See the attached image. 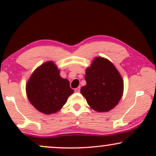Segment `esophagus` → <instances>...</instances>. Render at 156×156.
Listing matches in <instances>:
<instances>
[{"mask_svg": "<svg viewBox=\"0 0 156 156\" xmlns=\"http://www.w3.org/2000/svg\"><path fill=\"white\" fill-rule=\"evenodd\" d=\"M75 92H80V87H78V88H76L75 89Z\"/></svg>", "mask_w": 156, "mask_h": 156, "instance_id": "1", "label": "esophagus"}]
</instances>
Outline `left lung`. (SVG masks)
I'll return each instance as SVG.
<instances>
[{
    "label": "left lung",
    "instance_id": "8db88e82",
    "mask_svg": "<svg viewBox=\"0 0 156 156\" xmlns=\"http://www.w3.org/2000/svg\"><path fill=\"white\" fill-rule=\"evenodd\" d=\"M87 84L80 93L91 108L98 112L112 110L122 97L124 83L120 73L107 58L95 57L86 69Z\"/></svg>",
    "mask_w": 156,
    "mask_h": 156
}]
</instances>
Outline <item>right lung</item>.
<instances>
[{
  "label": "right lung",
  "mask_w": 156,
  "mask_h": 156,
  "mask_svg": "<svg viewBox=\"0 0 156 156\" xmlns=\"http://www.w3.org/2000/svg\"><path fill=\"white\" fill-rule=\"evenodd\" d=\"M28 101L39 112H58L74 92L69 80L60 76V69L52 61L44 62L34 71L26 83Z\"/></svg>",
  "instance_id": "1"
}]
</instances>
